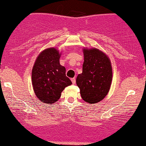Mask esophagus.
I'll list each match as a JSON object with an SVG mask.
<instances>
[{
	"mask_svg": "<svg viewBox=\"0 0 146 146\" xmlns=\"http://www.w3.org/2000/svg\"><path fill=\"white\" fill-rule=\"evenodd\" d=\"M71 80H72V82L73 84H76V79L74 78H72Z\"/></svg>",
	"mask_w": 146,
	"mask_h": 146,
	"instance_id": "1",
	"label": "esophagus"
}]
</instances>
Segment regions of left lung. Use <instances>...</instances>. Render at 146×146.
<instances>
[{
  "instance_id": "left-lung-1",
  "label": "left lung",
  "mask_w": 146,
  "mask_h": 146,
  "mask_svg": "<svg viewBox=\"0 0 146 146\" xmlns=\"http://www.w3.org/2000/svg\"><path fill=\"white\" fill-rule=\"evenodd\" d=\"M82 73L78 75L76 84L86 102L97 103L108 93L112 80L110 59L96 48L84 49Z\"/></svg>"
}]
</instances>
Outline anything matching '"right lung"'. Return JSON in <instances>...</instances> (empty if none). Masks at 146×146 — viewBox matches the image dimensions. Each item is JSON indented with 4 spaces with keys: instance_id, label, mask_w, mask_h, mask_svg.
I'll return each instance as SVG.
<instances>
[{
    "instance_id": "obj_1",
    "label": "right lung",
    "mask_w": 146,
    "mask_h": 146,
    "mask_svg": "<svg viewBox=\"0 0 146 146\" xmlns=\"http://www.w3.org/2000/svg\"><path fill=\"white\" fill-rule=\"evenodd\" d=\"M60 55L54 48L46 49L35 61L32 82L36 96L43 103L58 101L61 92L72 82L66 76V68L60 64Z\"/></svg>"
}]
</instances>
